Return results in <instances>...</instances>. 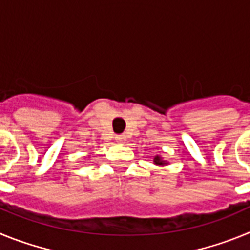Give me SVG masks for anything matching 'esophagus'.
Masks as SVG:
<instances>
[{
    "label": "esophagus",
    "mask_w": 250,
    "mask_h": 250,
    "mask_svg": "<svg viewBox=\"0 0 250 250\" xmlns=\"http://www.w3.org/2000/svg\"><path fill=\"white\" fill-rule=\"evenodd\" d=\"M115 139H116V141H118L119 144H124V143L126 141V136L125 135H118Z\"/></svg>",
    "instance_id": "obj_1"
}]
</instances>
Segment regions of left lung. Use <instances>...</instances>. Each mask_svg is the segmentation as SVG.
<instances>
[{
  "label": "left lung",
  "mask_w": 250,
  "mask_h": 250,
  "mask_svg": "<svg viewBox=\"0 0 250 250\" xmlns=\"http://www.w3.org/2000/svg\"><path fill=\"white\" fill-rule=\"evenodd\" d=\"M154 164H155V165H159V167H165V165L169 164V161L165 160V159L163 158V156L156 155L155 158H154Z\"/></svg>",
  "instance_id": "left-lung-1"
}]
</instances>
